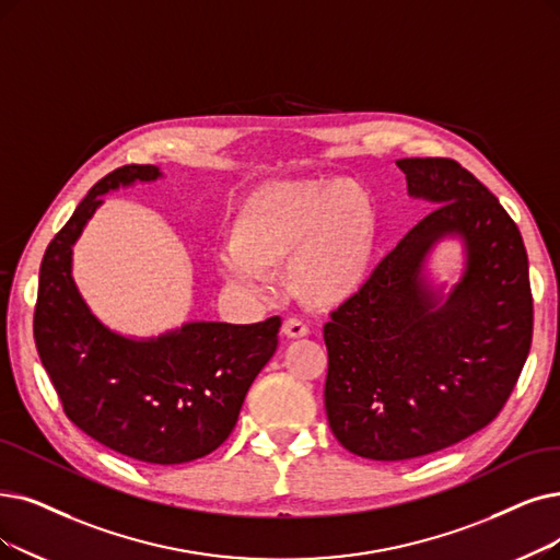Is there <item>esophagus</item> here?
Wrapping results in <instances>:
<instances>
[{
    "mask_svg": "<svg viewBox=\"0 0 560 560\" xmlns=\"http://www.w3.org/2000/svg\"><path fill=\"white\" fill-rule=\"evenodd\" d=\"M282 332H284V338H289V340H301V338H305L310 330L301 319H287L282 324Z\"/></svg>",
    "mask_w": 560,
    "mask_h": 560,
    "instance_id": "34e87169",
    "label": "esophagus"
}]
</instances>
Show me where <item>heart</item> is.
<instances>
[{"instance_id": "b5f03b06", "label": "heart", "mask_w": 560, "mask_h": 560, "mask_svg": "<svg viewBox=\"0 0 560 560\" xmlns=\"http://www.w3.org/2000/svg\"><path fill=\"white\" fill-rule=\"evenodd\" d=\"M376 253L370 192L351 178H273L245 192L218 268L230 284L264 294L287 264V284L307 307L332 310L365 287Z\"/></svg>"}]
</instances>
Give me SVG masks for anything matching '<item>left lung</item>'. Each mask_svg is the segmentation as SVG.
Here are the masks:
<instances>
[{
  "mask_svg": "<svg viewBox=\"0 0 560 560\" xmlns=\"http://www.w3.org/2000/svg\"><path fill=\"white\" fill-rule=\"evenodd\" d=\"M407 190L436 209L397 243L324 326L328 424L376 462L422 457L499 416L533 338L528 257L514 220L451 159H401ZM457 237L465 268L451 289L429 255Z\"/></svg>",
  "mask_w": 560,
  "mask_h": 560,
  "instance_id": "8db88e82",
  "label": "left lung"
}]
</instances>
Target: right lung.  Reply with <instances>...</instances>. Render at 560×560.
<instances>
[{
    "label": "right lung",
    "instance_id": "1",
    "mask_svg": "<svg viewBox=\"0 0 560 560\" xmlns=\"http://www.w3.org/2000/svg\"><path fill=\"white\" fill-rule=\"evenodd\" d=\"M161 176L155 165H126L89 190L43 255L34 340L73 424L109 451L165 466L225 443L282 322H188L130 338L94 315L73 280V245L103 195Z\"/></svg>",
    "mask_w": 560,
    "mask_h": 560
}]
</instances>
